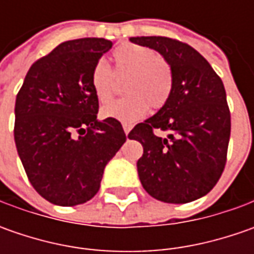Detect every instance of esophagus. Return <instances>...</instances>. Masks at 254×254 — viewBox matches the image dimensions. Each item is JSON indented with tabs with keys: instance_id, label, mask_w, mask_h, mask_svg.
<instances>
[{
	"instance_id": "1",
	"label": "esophagus",
	"mask_w": 254,
	"mask_h": 254,
	"mask_svg": "<svg viewBox=\"0 0 254 254\" xmlns=\"http://www.w3.org/2000/svg\"><path fill=\"white\" fill-rule=\"evenodd\" d=\"M123 128H124V132H126V135H128V132L131 131L132 126H131V124H128V123H123Z\"/></svg>"
}]
</instances>
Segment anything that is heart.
Returning a JSON list of instances; mask_svg holds the SVG:
<instances>
[{
  "label": "heart",
  "mask_w": 254,
  "mask_h": 254,
  "mask_svg": "<svg viewBox=\"0 0 254 254\" xmlns=\"http://www.w3.org/2000/svg\"><path fill=\"white\" fill-rule=\"evenodd\" d=\"M114 73L104 61L93 66L90 86L100 103H107L114 93V74L127 76L123 90L127 96L102 109L104 119L134 123L140 120L148 107L157 112L170 100L174 89L171 64L157 52L137 44H123L113 52Z\"/></svg>",
  "instance_id": "1"
}]
</instances>
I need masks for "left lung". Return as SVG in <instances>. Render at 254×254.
Instances as JSON below:
<instances>
[{
  "instance_id": "obj_1",
  "label": "left lung",
  "mask_w": 254,
  "mask_h": 254,
  "mask_svg": "<svg viewBox=\"0 0 254 254\" xmlns=\"http://www.w3.org/2000/svg\"><path fill=\"white\" fill-rule=\"evenodd\" d=\"M130 41L161 54L174 72L168 103L128 134L144 148L137 161L141 185L161 202H192L206 195L225 170L230 137L225 86L209 62L188 44L167 36ZM154 129L170 134L161 139Z\"/></svg>"
}]
</instances>
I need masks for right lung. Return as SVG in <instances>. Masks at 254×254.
I'll use <instances>...</instances> for the list:
<instances>
[{"mask_svg":"<svg viewBox=\"0 0 254 254\" xmlns=\"http://www.w3.org/2000/svg\"><path fill=\"white\" fill-rule=\"evenodd\" d=\"M112 41L83 38L58 45L25 76L15 102L14 138L35 190L59 206L99 192L107 162L126 142L122 123L97 120L93 66Z\"/></svg>","mask_w":254,"mask_h":254,"instance_id":"add662e5","label":"right lung"}]
</instances>
